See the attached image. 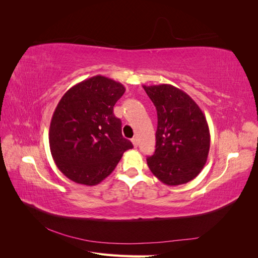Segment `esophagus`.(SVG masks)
<instances>
[{
  "label": "esophagus",
  "instance_id": "obj_1",
  "mask_svg": "<svg viewBox=\"0 0 258 258\" xmlns=\"http://www.w3.org/2000/svg\"><path fill=\"white\" fill-rule=\"evenodd\" d=\"M131 142H132V144H134L135 147H138V145H139V140H138L137 137L132 138V139H131Z\"/></svg>",
  "mask_w": 258,
  "mask_h": 258
}]
</instances>
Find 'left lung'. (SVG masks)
<instances>
[{"mask_svg":"<svg viewBox=\"0 0 258 258\" xmlns=\"http://www.w3.org/2000/svg\"><path fill=\"white\" fill-rule=\"evenodd\" d=\"M157 110L156 150L147 166L160 182L185 184L206 165L210 151V130L205 114L183 90L172 85L143 86Z\"/></svg>","mask_w":258,"mask_h":258,"instance_id":"obj_1","label":"left lung"}]
</instances>
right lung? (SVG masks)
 I'll use <instances>...</instances> for the list:
<instances>
[{
  "label": "right lung",
  "mask_w": 258,
  "mask_h": 258,
  "mask_svg": "<svg viewBox=\"0 0 258 258\" xmlns=\"http://www.w3.org/2000/svg\"><path fill=\"white\" fill-rule=\"evenodd\" d=\"M124 91L122 84L96 75L74 85L59 101L50 121L49 147L56 166L71 181L101 183L134 147L113 113Z\"/></svg>",
  "instance_id": "1"
}]
</instances>
